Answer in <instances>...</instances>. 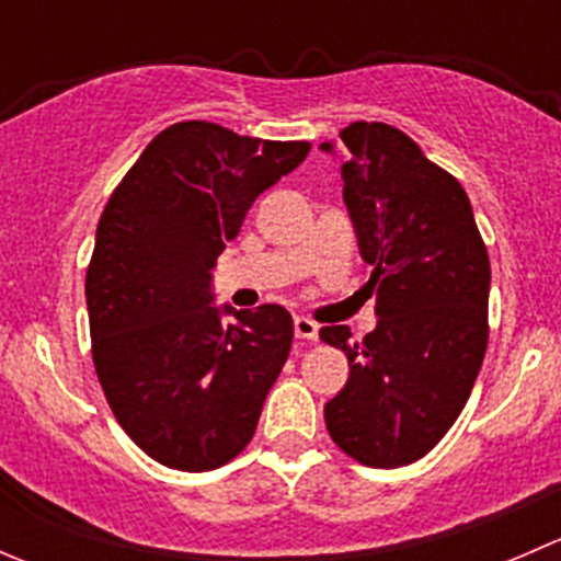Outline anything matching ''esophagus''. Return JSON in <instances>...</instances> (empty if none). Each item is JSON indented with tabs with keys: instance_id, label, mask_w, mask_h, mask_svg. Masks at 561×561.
Here are the masks:
<instances>
[{
	"instance_id": "34e87169",
	"label": "esophagus",
	"mask_w": 561,
	"mask_h": 561,
	"mask_svg": "<svg viewBox=\"0 0 561 561\" xmlns=\"http://www.w3.org/2000/svg\"><path fill=\"white\" fill-rule=\"evenodd\" d=\"M293 328H296V336L307 339V342H314L317 333H320V325H317L314 320H309V317H304V314L293 320Z\"/></svg>"
}]
</instances>
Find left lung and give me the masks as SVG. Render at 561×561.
Segmentation results:
<instances>
[{"instance_id":"8db88e82","label":"left lung","mask_w":561,"mask_h":561,"mask_svg":"<svg viewBox=\"0 0 561 561\" xmlns=\"http://www.w3.org/2000/svg\"><path fill=\"white\" fill-rule=\"evenodd\" d=\"M342 140L344 203L371 265L377 328L364 344H350L347 325L320 331L350 360L325 426L355 461L407 467L448 434L478 380L489 344V252L456 175L401 129L353 122Z\"/></svg>"}]
</instances>
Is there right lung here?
<instances>
[{
	"label": "right lung",
	"mask_w": 561,
	"mask_h": 561,
	"mask_svg": "<svg viewBox=\"0 0 561 561\" xmlns=\"http://www.w3.org/2000/svg\"><path fill=\"white\" fill-rule=\"evenodd\" d=\"M307 140H263L211 122L162 129L107 197L87 268L98 380L135 445L181 472L247 448L293 344L276 304L211 307V268L254 197L304 162Z\"/></svg>",
	"instance_id": "obj_1"
}]
</instances>
